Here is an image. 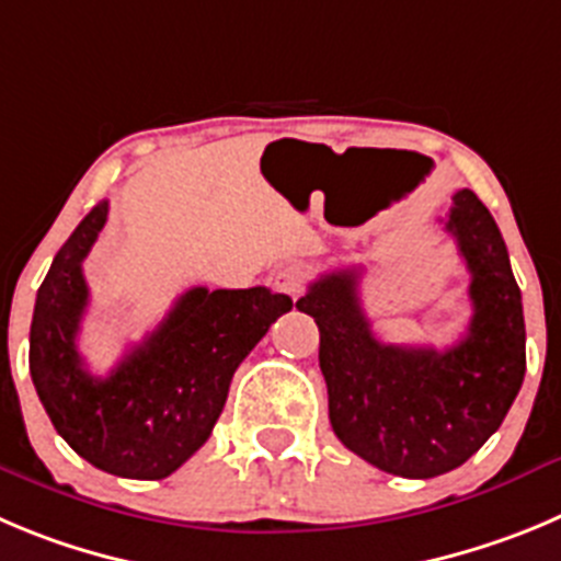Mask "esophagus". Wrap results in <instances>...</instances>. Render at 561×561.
Masks as SVG:
<instances>
[{
	"label": "esophagus",
	"mask_w": 561,
	"mask_h": 561,
	"mask_svg": "<svg viewBox=\"0 0 561 561\" xmlns=\"http://www.w3.org/2000/svg\"><path fill=\"white\" fill-rule=\"evenodd\" d=\"M271 285H274L276 293H285V296L298 298L301 293H305L307 274L301 265H285V268L276 271L274 279H271Z\"/></svg>",
	"instance_id": "34e87169"
}]
</instances>
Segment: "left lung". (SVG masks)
<instances>
[{
    "instance_id": "8db88e82",
    "label": "left lung",
    "mask_w": 561,
    "mask_h": 561,
    "mask_svg": "<svg viewBox=\"0 0 561 561\" xmlns=\"http://www.w3.org/2000/svg\"><path fill=\"white\" fill-rule=\"evenodd\" d=\"M470 271L468 334L446 352L381 343L359 305V268L323 274L296 301L321 332L329 421L348 451L404 479L468 462L499 432L526 374L520 287L490 209L457 191L446 216Z\"/></svg>"
}]
</instances>
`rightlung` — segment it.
<instances>
[{"instance_id": "1", "label": "right lung", "mask_w": 561, "mask_h": 561, "mask_svg": "<svg viewBox=\"0 0 561 561\" xmlns=\"http://www.w3.org/2000/svg\"><path fill=\"white\" fill-rule=\"evenodd\" d=\"M107 221V202L51 260L30 327V374L68 446L104 473L165 479L207 443L238 365L293 301L268 287H191L110 376L88 374L77 348L88 285L82 260Z\"/></svg>"}]
</instances>
